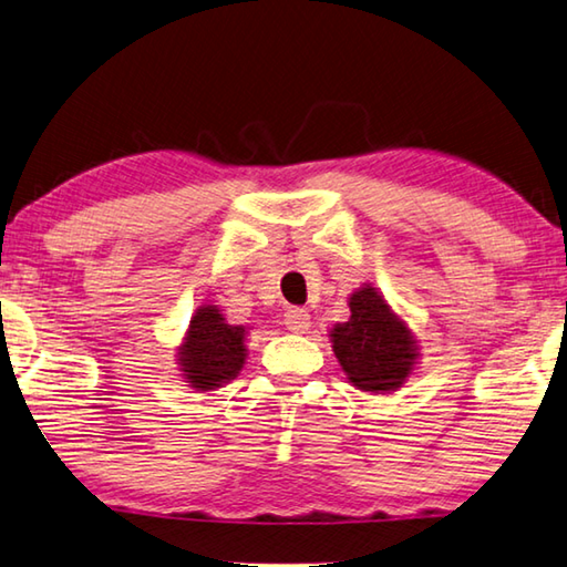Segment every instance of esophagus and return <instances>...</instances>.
Here are the masks:
<instances>
[{
    "label": "esophagus",
    "mask_w": 567,
    "mask_h": 567,
    "mask_svg": "<svg viewBox=\"0 0 567 567\" xmlns=\"http://www.w3.org/2000/svg\"><path fill=\"white\" fill-rule=\"evenodd\" d=\"M284 323L291 333H308V328H311V313L306 308H288Z\"/></svg>",
    "instance_id": "esophagus-1"
}]
</instances>
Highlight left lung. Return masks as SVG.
<instances>
[{
    "instance_id": "left-lung-1",
    "label": "left lung",
    "mask_w": 567,
    "mask_h": 567,
    "mask_svg": "<svg viewBox=\"0 0 567 567\" xmlns=\"http://www.w3.org/2000/svg\"><path fill=\"white\" fill-rule=\"evenodd\" d=\"M350 318L328 330L333 352L352 388L390 394L412 378L420 343L400 313L372 284L348 298Z\"/></svg>"
}]
</instances>
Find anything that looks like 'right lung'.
Returning a JSON list of instances; mask_svg holds the SVG:
<instances>
[{"label":"right lung","mask_w":567,"mask_h":567,"mask_svg":"<svg viewBox=\"0 0 567 567\" xmlns=\"http://www.w3.org/2000/svg\"><path fill=\"white\" fill-rule=\"evenodd\" d=\"M247 326L229 323L219 306H199L177 346V370L187 388L212 392L237 378L247 362Z\"/></svg>","instance_id":"obj_1"}]
</instances>
